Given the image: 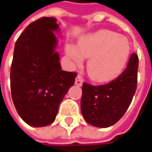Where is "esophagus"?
Instances as JSON below:
<instances>
[{"label": "esophagus", "mask_w": 152, "mask_h": 152, "mask_svg": "<svg viewBox=\"0 0 152 152\" xmlns=\"http://www.w3.org/2000/svg\"><path fill=\"white\" fill-rule=\"evenodd\" d=\"M82 84H83V79L81 78V76L78 75L76 77V80H75V85L78 86H81Z\"/></svg>", "instance_id": "34e87169"}]
</instances>
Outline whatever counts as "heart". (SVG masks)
I'll list each match as a JSON object with an SVG mask.
<instances>
[{
	"mask_svg": "<svg viewBox=\"0 0 152 152\" xmlns=\"http://www.w3.org/2000/svg\"><path fill=\"white\" fill-rule=\"evenodd\" d=\"M66 53L77 66L81 65L82 58L89 59V77L93 81L106 82L118 77L125 69L131 45L127 39L115 32L100 30L80 40L77 49L67 46Z\"/></svg>",
	"mask_w": 152,
	"mask_h": 152,
	"instance_id": "1",
	"label": "heart"
}]
</instances>
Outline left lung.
<instances>
[{
    "label": "left lung",
    "instance_id": "obj_1",
    "mask_svg": "<svg viewBox=\"0 0 152 152\" xmlns=\"http://www.w3.org/2000/svg\"><path fill=\"white\" fill-rule=\"evenodd\" d=\"M137 69L138 57L132 53L125 70L116 80L97 86L83 83L80 108L88 124L106 128L124 116L137 89Z\"/></svg>",
    "mask_w": 152,
    "mask_h": 152
}]
</instances>
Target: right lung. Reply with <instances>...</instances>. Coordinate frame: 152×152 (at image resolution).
Returning a JSON list of instances; mask_svg holds the SVG:
<instances>
[{
	"label": "right lung",
	"instance_id": "right-lung-1",
	"mask_svg": "<svg viewBox=\"0 0 152 152\" xmlns=\"http://www.w3.org/2000/svg\"><path fill=\"white\" fill-rule=\"evenodd\" d=\"M57 20L42 17L30 23L17 39L10 71L13 102L27 125L42 127L55 120L59 106L76 72L61 70L56 52Z\"/></svg>",
	"mask_w": 152,
	"mask_h": 152
}]
</instances>
